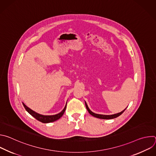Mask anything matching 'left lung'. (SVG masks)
Instances as JSON below:
<instances>
[{"mask_svg": "<svg viewBox=\"0 0 156 156\" xmlns=\"http://www.w3.org/2000/svg\"><path fill=\"white\" fill-rule=\"evenodd\" d=\"M85 102V101H84ZM85 105H86V107L88 111V112L90 113L91 115H93V117H96V118H98V119H115V118H117L119 116H120L121 114H122L123 113L124 111L126 110V108L125 109H124L123 110H122V112H119V113H117V114H113V115H102V114H95L94 112H93L89 108L86 102H85Z\"/></svg>", "mask_w": 156, "mask_h": 156, "instance_id": "1", "label": "left lung"}]
</instances>
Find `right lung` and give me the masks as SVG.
Segmentation results:
<instances>
[{
	"label": "right lung",
	"mask_w": 156,
	"mask_h": 156,
	"mask_svg": "<svg viewBox=\"0 0 156 156\" xmlns=\"http://www.w3.org/2000/svg\"><path fill=\"white\" fill-rule=\"evenodd\" d=\"M23 105L24 107L25 108L26 110L31 115H32L33 117H34L38 121H39L42 123H44L53 122H55V121L58 120L63 115L65 111V109H66V104L64 108L61 111L60 113L55 114V115H41V114H39L34 112V110H31L28 107H27L24 103H23Z\"/></svg>",
	"instance_id": "add662e5"
}]
</instances>
